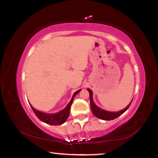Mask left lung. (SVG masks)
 <instances>
[{"label": "left lung", "instance_id": "obj_1", "mask_svg": "<svg viewBox=\"0 0 158 158\" xmlns=\"http://www.w3.org/2000/svg\"><path fill=\"white\" fill-rule=\"evenodd\" d=\"M87 90H88V91L89 92V94H90V107H91V111L93 112V114H94V115L96 116V117L100 118V119H102V120L110 121V120L115 119L116 118H117L119 116L122 115V114H124V112L129 109V106H130L131 101H131L126 108H124V109L121 110V111H106V110L101 109L100 107H98V106L96 105V103H95V102L94 101V99H93V91L90 89V88H87Z\"/></svg>", "mask_w": 158, "mask_h": 158}]
</instances>
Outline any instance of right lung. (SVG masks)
Here are the masks:
<instances>
[{"label": "right lung", "instance_id": "add662e5", "mask_svg": "<svg viewBox=\"0 0 158 158\" xmlns=\"http://www.w3.org/2000/svg\"><path fill=\"white\" fill-rule=\"evenodd\" d=\"M81 89L77 90L76 92L74 93V94L73 95L72 98L70 101V102L68 103V105L66 106V107L64 108V109L61 110V111L57 112V113H45V112H42L39 111V110H36L34 109V108L32 106L31 103H29L30 106H31L32 110L34 112V114H36V116L40 118V120L42 121V122L46 123V124L54 125V126H57V125H61L64 124V122H66V120L68 119L69 115H70V110L71 105H72L73 99H74V97L76 96V95L78 94V93L81 91Z\"/></svg>", "mask_w": 158, "mask_h": 158}]
</instances>
